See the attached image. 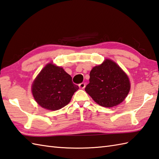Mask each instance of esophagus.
Listing matches in <instances>:
<instances>
[{
  "instance_id": "34e87169",
  "label": "esophagus",
  "mask_w": 159,
  "mask_h": 159,
  "mask_svg": "<svg viewBox=\"0 0 159 159\" xmlns=\"http://www.w3.org/2000/svg\"><path fill=\"white\" fill-rule=\"evenodd\" d=\"M86 86V84L85 83H81L79 84V87L81 89H84V88Z\"/></svg>"
}]
</instances>
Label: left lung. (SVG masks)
<instances>
[{
    "mask_svg": "<svg viewBox=\"0 0 159 159\" xmlns=\"http://www.w3.org/2000/svg\"><path fill=\"white\" fill-rule=\"evenodd\" d=\"M85 90L98 105L112 107L121 103L130 89L127 75L111 60L106 59L90 73Z\"/></svg>",
    "mask_w": 159,
    "mask_h": 159,
    "instance_id": "left-lung-1",
    "label": "left lung"
}]
</instances>
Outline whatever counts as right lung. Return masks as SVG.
<instances>
[{
  "instance_id": "add662e5",
  "label": "right lung",
  "mask_w": 159,
  "mask_h": 159,
  "mask_svg": "<svg viewBox=\"0 0 159 159\" xmlns=\"http://www.w3.org/2000/svg\"><path fill=\"white\" fill-rule=\"evenodd\" d=\"M79 89L72 77L62 67L49 63L41 70L32 85L37 103L48 110H58L67 105Z\"/></svg>"
}]
</instances>
